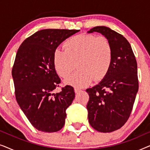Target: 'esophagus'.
Masks as SVG:
<instances>
[{
  "mask_svg": "<svg viewBox=\"0 0 150 150\" xmlns=\"http://www.w3.org/2000/svg\"><path fill=\"white\" fill-rule=\"evenodd\" d=\"M74 91L76 93H79V92L81 91V90L80 89H78V88H74Z\"/></svg>",
  "mask_w": 150,
  "mask_h": 150,
  "instance_id": "34e87169",
  "label": "esophagus"
}]
</instances>
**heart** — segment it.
I'll list each match as a JSON object with an SVG mask.
<instances>
[{
	"mask_svg": "<svg viewBox=\"0 0 150 150\" xmlns=\"http://www.w3.org/2000/svg\"><path fill=\"white\" fill-rule=\"evenodd\" d=\"M65 48H57L53 54V63L59 76L67 78V84L76 87L89 85L94 79L100 81L106 75L113 60V49L105 37L81 34L68 39Z\"/></svg>",
	"mask_w": 150,
	"mask_h": 150,
	"instance_id": "obj_1",
	"label": "heart"
}]
</instances>
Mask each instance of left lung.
<instances>
[{"label":"left lung","instance_id":"1","mask_svg":"<svg viewBox=\"0 0 150 150\" xmlns=\"http://www.w3.org/2000/svg\"><path fill=\"white\" fill-rule=\"evenodd\" d=\"M97 32L109 40L113 60L104 79L86 90L89 96L87 108L91 126L98 132L118 130L128 120L139 89L137 63L130 43L122 35L106 26H96Z\"/></svg>","mask_w":150,"mask_h":150}]
</instances>
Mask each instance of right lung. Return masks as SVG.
<instances>
[{
    "mask_svg": "<svg viewBox=\"0 0 150 150\" xmlns=\"http://www.w3.org/2000/svg\"><path fill=\"white\" fill-rule=\"evenodd\" d=\"M80 30L44 29L26 38L18 48L12 69L16 98L20 108L37 130H60L65 110L75 98L74 88L66 85L54 93L61 79L53 63L55 49Z\"/></svg>",
    "mask_w": 150,
    "mask_h": 150,
    "instance_id": "add662e5",
    "label": "right lung"
}]
</instances>
